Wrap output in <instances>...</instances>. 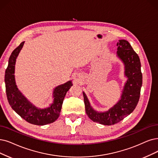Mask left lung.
Instances as JSON below:
<instances>
[{"mask_svg": "<svg viewBox=\"0 0 158 158\" xmlns=\"http://www.w3.org/2000/svg\"><path fill=\"white\" fill-rule=\"evenodd\" d=\"M117 43V57L124 66V77L127 78L120 99L108 110L98 111L91 106L86 94L83 91L85 112L93 121L104 125H113L133 112L139 100L143 77L141 62L129 42L121 40Z\"/></svg>", "mask_w": 158, "mask_h": 158, "instance_id": "left-lung-1", "label": "left lung"}]
</instances>
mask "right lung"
I'll list each match as a JSON object with an SVG mask.
<instances>
[{"label":"right lung","instance_id":"1","mask_svg":"<svg viewBox=\"0 0 158 158\" xmlns=\"http://www.w3.org/2000/svg\"><path fill=\"white\" fill-rule=\"evenodd\" d=\"M24 41L12 52L5 72L6 92L8 102L19 115L28 123L43 126L54 123L60 116L63 101L67 92L73 85L71 80L56 87L52 93L53 102L45 108H39L25 97L19 90L15 78L16 59L21 50Z\"/></svg>","mask_w":158,"mask_h":158}]
</instances>
